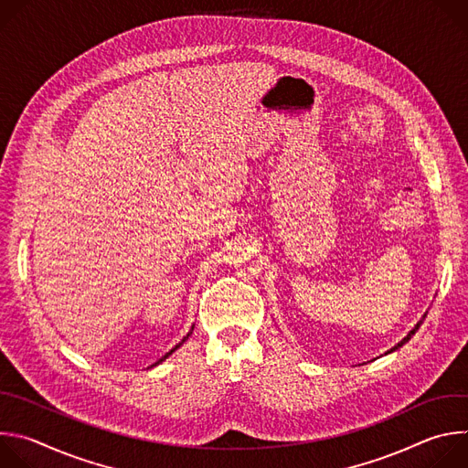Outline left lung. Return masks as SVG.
Masks as SVG:
<instances>
[{
	"label": "left lung",
	"instance_id": "obj_1",
	"mask_svg": "<svg viewBox=\"0 0 468 468\" xmlns=\"http://www.w3.org/2000/svg\"><path fill=\"white\" fill-rule=\"evenodd\" d=\"M424 318H426V314H424V316H422V320H424ZM422 320H420V322H419V324H417V325H415V327H413V329H411V331H410V335H408V337H406V339H404V341H399V343H398V345H396V346H394V348H392V350H398V348H399V346H402V345H406V343H408V341H410V339H411V337H413V335H415V333H417V329H419V327H420V324H422ZM392 350H390V352H392Z\"/></svg>",
	"mask_w": 468,
	"mask_h": 468
}]
</instances>
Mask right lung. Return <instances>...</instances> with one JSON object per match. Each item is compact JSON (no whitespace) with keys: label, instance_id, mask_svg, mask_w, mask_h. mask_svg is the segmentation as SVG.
Wrapping results in <instances>:
<instances>
[{"label":"right lung","instance_id":"add662e5","mask_svg":"<svg viewBox=\"0 0 468 468\" xmlns=\"http://www.w3.org/2000/svg\"><path fill=\"white\" fill-rule=\"evenodd\" d=\"M188 335H190V333H188ZM188 335H186V337H188ZM186 337H185V339H186ZM185 339H183V341H185ZM183 341H181V343H183ZM181 343H179V345H177V346H176V348H172V350H170V352H168V354H166V356H165V357H163V359H166V357H168V356H170V354H172V352H174V350H177V348H179V346H181ZM163 359H159V361H157V363H161V361H163ZM157 363H155V365H157Z\"/></svg>","mask_w":468,"mask_h":468}]
</instances>
